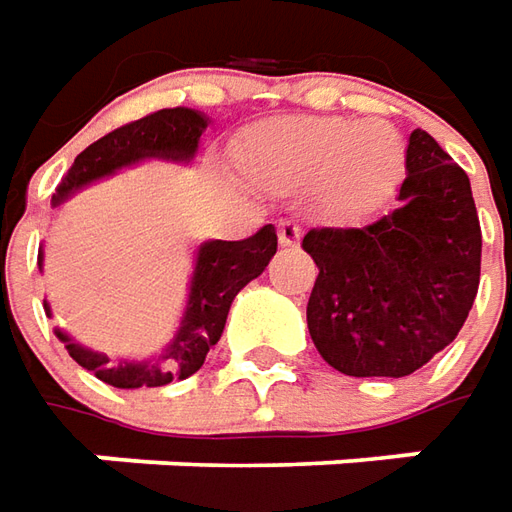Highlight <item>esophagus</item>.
<instances>
[{
	"label": "esophagus",
	"mask_w": 512,
	"mask_h": 512,
	"mask_svg": "<svg viewBox=\"0 0 512 512\" xmlns=\"http://www.w3.org/2000/svg\"><path fill=\"white\" fill-rule=\"evenodd\" d=\"M277 238H280V246H283V249H297L300 240H303V229H300L297 223L280 221L277 223Z\"/></svg>",
	"instance_id": "obj_1"
}]
</instances>
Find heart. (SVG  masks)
Masks as SVG:
<instances>
[{
    "instance_id": "obj_1",
    "label": "heart",
    "mask_w": 512,
    "mask_h": 512,
    "mask_svg": "<svg viewBox=\"0 0 512 512\" xmlns=\"http://www.w3.org/2000/svg\"><path fill=\"white\" fill-rule=\"evenodd\" d=\"M243 167L277 189L328 178L331 209L351 215L374 206L394 186L402 150L394 130L379 121L348 127L340 118H289L246 138Z\"/></svg>"
}]
</instances>
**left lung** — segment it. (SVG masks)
I'll return each instance as SVG.
<instances>
[{
    "instance_id": "8db88e82",
    "label": "left lung",
    "mask_w": 512,
    "mask_h": 512,
    "mask_svg": "<svg viewBox=\"0 0 512 512\" xmlns=\"http://www.w3.org/2000/svg\"><path fill=\"white\" fill-rule=\"evenodd\" d=\"M399 209L360 229H309V334L348 377H408L456 340L479 291L482 226L470 178L414 130Z\"/></svg>"
}]
</instances>
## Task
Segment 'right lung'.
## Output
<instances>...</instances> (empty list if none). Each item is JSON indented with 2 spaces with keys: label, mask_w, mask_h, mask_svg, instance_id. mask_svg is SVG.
I'll use <instances>...</instances> for the list:
<instances>
[{
  "label": "right lung",
  "mask_w": 512,
  "mask_h": 512,
  "mask_svg": "<svg viewBox=\"0 0 512 512\" xmlns=\"http://www.w3.org/2000/svg\"><path fill=\"white\" fill-rule=\"evenodd\" d=\"M206 130V115L195 113L189 107H172L158 113L144 115L118 127L96 144H90L67 169L62 184L56 189L53 203H59L79 186L104 178L115 169L135 164L141 158H172L189 161L198 152V141ZM277 252V232L274 226H263L257 235L246 240H209L203 243L189 286V303L181 320L175 340L167 354L158 362H118L110 365L104 354L87 351L81 345L70 343V337L56 331V337L67 343L70 357L81 368L93 371L101 382L113 388H161L172 379L192 377L206 360L209 348L221 340L229 306L249 280L269 266ZM42 257V255H39ZM45 311L47 303H45Z\"/></svg>",
  "instance_id": "right-lung-1"
}]
</instances>
